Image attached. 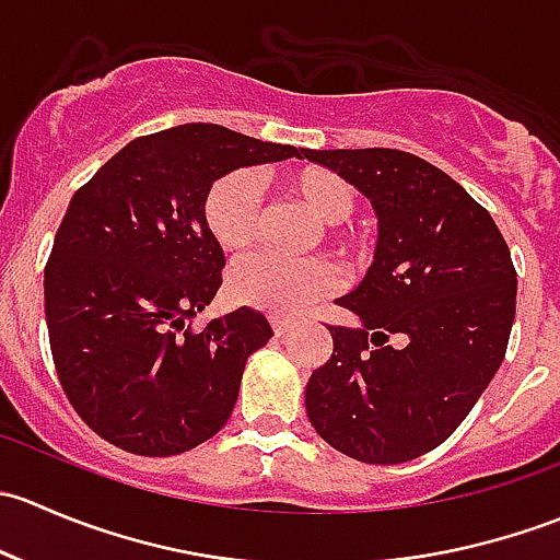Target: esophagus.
<instances>
[{
	"instance_id": "34e87169",
	"label": "esophagus",
	"mask_w": 560,
	"mask_h": 560,
	"mask_svg": "<svg viewBox=\"0 0 560 560\" xmlns=\"http://www.w3.org/2000/svg\"><path fill=\"white\" fill-rule=\"evenodd\" d=\"M270 325H273V332L279 338H284L287 332L292 330V322L290 319H284V316H270Z\"/></svg>"
}]
</instances>
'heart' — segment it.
Instances as JSON below:
<instances>
[{"label":"heart","mask_w":560,"mask_h":560,"mask_svg":"<svg viewBox=\"0 0 560 560\" xmlns=\"http://www.w3.org/2000/svg\"><path fill=\"white\" fill-rule=\"evenodd\" d=\"M292 191L325 224H341L354 211V189L338 173L325 167H303L292 175ZM202 219L211 238L228 252H241L257 241L262 228V191L257 175L246 167L224 173L202 200ZM341 284V273L330 259H290L259 252L238 259L230 270V295L241 306L268 314L292 316Z\"/></svg>","instance_id":"1"}]
</instances>
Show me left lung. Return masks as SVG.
I'll return each mask as SVG.
<instances>
[{
	"label": "left lung",
	"mask_w": 560,
	"mask_h": 560,
	"mask_svg": "<svg viewBox=\"0 0 560 560\" xmlns=\"http://www.w3.org/2000/svg\"><path fill=\"white\" fill-rule=\"evenodd\" d=\"M380 217L374 265L338 306L332 354L306 385L314 431L363 463L447 442L490 385L515 322L517 273L493 217L447 173L398 149H303ZM398 335L404 345L393 348Z\"/></svg>",
	"instance_id": "obj_1"
}]
</instances>
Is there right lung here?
I'll return each mask as SVG.
<instances>
[{"instance_id":"obj_1","label":"right lung","mask_w":560,"mask_h":560,"mask_svg":"<svg viewBox=\"0 0 560 560\" xmlns=\"http://www.w3.org/2000/svg\"><path fill=\"white\" fill-rule=\"evenodd\" d=\"M298 156L219 124L143 135L72 195L45 265L56 374L97 436L135 455L186 453L233 415L248 354L273 336L254 308L191 316L222 287L202 200L235 167Z\"/></svg>"}]
</instances>
